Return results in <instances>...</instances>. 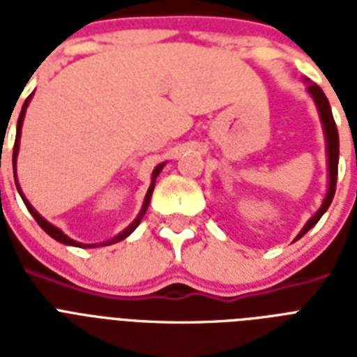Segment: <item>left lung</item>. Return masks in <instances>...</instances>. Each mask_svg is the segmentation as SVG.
I'll use <instances>...</instances> for the list:
<instances>
[{
	"label": "left lung",
	"instance_id": "1",
	"mask_svg": "<svg viewBox=\"0 0 357 357\" xmlns=\"http://www.w3.org/2000/svg\"><path fill=\"white\" fill-rule=\"evenodd\" d=\"M307 92L310 96L313 98V102L317 105V111H319V116H321L322 128H324V139H326V155H328V190L324 200H322V206L319 207V211L313 215V217L305 222V226L302 228L296 238L304 237L307 231H310L313 226H315L321 217L326 213V209L330 207L333 200V195H335V185H337V165H339V133H337V126H335V120H333L332 107H330V102L328 98L324 96V92L319 85L315 83H310L307 85ZM294 238V241H296Z\"/></svg>",
	"mask_w": 357,
	"mask_h": 357
}]
</instances>
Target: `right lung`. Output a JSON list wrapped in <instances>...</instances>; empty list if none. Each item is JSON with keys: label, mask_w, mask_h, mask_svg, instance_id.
<instances>
[{"label": "right lung", "mask_w": 357, "mask_h": 357, "mask_svg": "<svg viewBox=\"0 0 357 357\" xmlns=\"http://www.w3.org/2000/svg\"><path fill=\"white\" fill-rule=\"evenodd\" d=\"M33 96V94H31ZM31 96L25 100L24 103V107H22V113H20L18 116V126H16V140H14V150H13V168H14V181H16V157H18V150H20V135H22V123H24V116H25V109H27V105H29L31 102ZM162 167H165V162H161V165H157L155 170H153V174H151V185H150V189H148V192H146V198H144V204H142V209H140V213L137 215V218H135L133 222L129 224L128 228L123 229L122 234H119L114 238H111V241H105V243L102 244H98V246H109V244H114V243H119V241H123V238L128 237V235H131L135 231V228L139 226L140 220H142V217L146 215V209H148V206H150V200H151V192H153V187H155V178L159 176V172L162 170ZM16 189H18L20 196H22V200H24L25 207L29 209V213L33 215V218H35L36 222H38V226H40L44 231H46L50 237H53L55 241H59V243H63V244H68V246H77V248H94L96 244H83V243H77V241H74V238H70L68 235H64L61 229L57 228V226H53V224H50L46 220V218L42 217V215H38L36 213V209L33 206H31L29 202L25 200V196L24 192H22V189H20V185L18 181H16Z\"/></svg>", "instance_id": "1"}]
</instances>
